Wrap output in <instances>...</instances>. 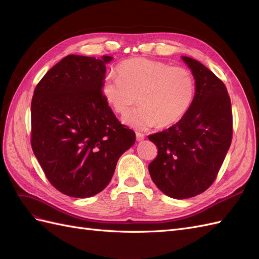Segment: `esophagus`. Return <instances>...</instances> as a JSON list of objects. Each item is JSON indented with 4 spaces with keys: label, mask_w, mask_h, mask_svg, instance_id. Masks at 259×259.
Instances as JSON below:
<instances>
[{
    "label": "esophagus",
    "mask_w": 259,
    "mask_h": 259,
    "mask_svg": "<svg viewBox=\"0 0 259 259\" xmlns=\"http://www.w3.org/2000/svg\"><path fill=\"white\" fill-rule=\"evenodd\" d=\"M136 138L138 142H140V140H144L145 139V134H143V133L140 132H136Z\"/></svg>",
    "instance_id": "esophagus-1"
}]
</instances>
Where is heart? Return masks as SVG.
Segmentation results:
<instances>
[{"label": "heart", "mask_w": 259, "mask_h": 259, "mask_svg": "<svg viewBox=\"0 0 259 259\" xmlns=\"http://www.w3.org/2000/svg\"><path fill=\"white\" fill-rule=\"evenodd\" d=\"M117 73L106 77L103 93L121 115L128 114L137 101L142 105L124 119L133 126H170L183 119L193 103L197 85L186 68L137 57L123 61Z\"/></svg>", "instance_id": "1"}]
</instances>
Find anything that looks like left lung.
Here are the masks:
<instances>
[{
    "mask_svg": "<svg viewBox=\"0 0 259 259\" xmlns=\"http://www.w3.org/2000/svg\"><path fill=\"white\" fill-rule=\"evenodd\" d=\"M195 79L189 111L165 131L149 135L158 155L149 173L159 189L174 199L204 192L215 182L232 140V110L223 81L198 60L183 56Z\"/></svg>",
    "mask_w": 259,
    "mask_h": 259,
    "instance_id": "left-lung-1",
    "label": "left lung"
}]
</instances>
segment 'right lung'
Segmentation results:
<instances>
[{
  "label": "right lung",
  "mask_w": 259,
  "mask_h": 259,
  "mask_svg": "<svg viewBox=\"0 0 259 259\" xmlns=\"http://www.w3.org/2000/svg\"><path fill=\"white\" fill-rule=\"evenodd\" d=\"M112 59L68 55L33 93L31 147L49 182L69 197L103 191L136 140L104 96L106 64Z\"/></svg>",
  "instance_id": "right-lung-1"
}]
</instances>
